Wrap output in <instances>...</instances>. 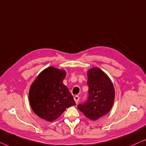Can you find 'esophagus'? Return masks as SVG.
<instances>
[{"label": "esophagus", "mask_w": 146, "mask_h": 146, "mask_svg": "<svg viewBox=\"0 0 146 146\" xmlns=\"http://www.w3.org/2000/svg\"><path fill=\"white\" fill-rule=\"evenodd\" d=\"M74 100H75L76 103L77 104L78 102H79V96L78 95L75 96H74Z\"/></svg>", "instance_id": "obj_1"}]
</instances>
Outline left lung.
<instances>
[{"label": "left lung", "mask_w": 146, "mask_h": 146, "mask_svg": "<svg viewBox=\"0 0 146 146\" xmlns=\"http://www.w3.org/2000/svg\"><path fill=\"white\" fill-rule=\"evenodd\" d=\"M87 78L88 98L77 108L87 118L96 120L111 109L114 100V88L107 75L97 67L88 71Z\"/></svg>", "instance_id": "obj_1"}]
</instances>
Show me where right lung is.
I'll list each match as a JSON object with an SVG mask.
<instances>
[{
	"label": "right lung",
	"instance_id": "obj_1",
	"mask_svg": "<svg viewBox=\"0 0 146 146\" xmlns=\"http://www.w3.org/2000/svg\"><path fill=\"white\" fill-rule=\"evenodd\" d=\"M66 73L53 67L42 71L30 87L29 100L33 111L52 122L66 110L75 105L72 94L63 85Z\"/></svg>",
	"mask_w": 146,
	"mask_h": 146
}]
</instances>
